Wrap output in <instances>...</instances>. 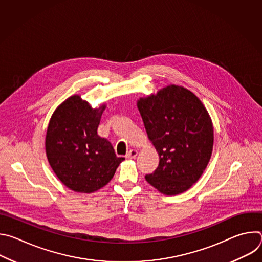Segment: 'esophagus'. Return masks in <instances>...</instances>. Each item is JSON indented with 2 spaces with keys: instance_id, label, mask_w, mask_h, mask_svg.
Segmentation results:
<instances>
[{
  "instance_id": "esophagus-1",
  "label": "esophagus",
  "mask_w": 262,
  "mask_h": 262,
  "mask_svg": "<svg viewBox=\"0 0 262 262\" xmlns=\"http://www.w3.org/2000/svg\"><path fill=\"white\" fill-rule=\"evenodd\" d=\"M137 156H138V150H136V149H130V150L126 154L127 159H135Z\"/></svg>"
}]
</instances>
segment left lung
<instances>
[{
	"instance_id": "8db88e82",
	"label": "left lung",
	"mask_w": 262,
	"mask_h": 262,
	"mask_svg": "<svg viewBox=\"0 0 262 262\" xmlns=\"http://www.w3.org/2000/svg\"><path fill=\"white\" fill-rule=\"evenodd\" d=\"M137 106L160 157L157 170L145 179L167 196L188 191L212 154L213 126L207 110L192 91L178 85L141 97Z\"/></svg>"
}]
</instances>
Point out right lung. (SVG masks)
<instances>
[{
    "label": "right lung",
    "mask_w": 262,
    "mask_h": 262,
    "mask_svg": "<svg viewBox=\"0 0 262 262\" xmlns=\"http://www.w3.org/2000/svg\"><path fill=\"white\" fill-rule=\"evenodd\" d=\"M106 104L93 108L74 94L53 113L46 136V152L59 180L71 191L93 193L113 178L124 158H118L111 143L97 135Z\"/></svg>",
    "instance_id": "right-lung-1"
}]
</instances>
